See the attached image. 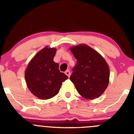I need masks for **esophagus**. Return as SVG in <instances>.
<instances>
[{"label": "esophagus", "instance_id": "1", "mask_svg": "<svg viewBox=\"0 0 134 134\" xmlns=\"http://www.w3.org/2000/svg\"><path fill=\"white\" fill-rule=\"evenodd\" d=\"M65 74H66V75L68 76V77H70V70H66V72H65Z\"/></svg>", "mask_w": 134, "mask_h": 134}]
</instances>
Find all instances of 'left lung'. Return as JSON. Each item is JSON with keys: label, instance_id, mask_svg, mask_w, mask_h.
<instances>
[{"label": "left lung", "instance_id": "8db88e82", "mask_svg": "<svg viewBox=\"0 0 134 134\" xmlns=\"http://www.w3.org/2000/svg\"><path fill=\"white\" fill-rule=\"evenodd\" d=\"M70 50L77 61L70 79L82 97L98 98L108 86V64L97 52L85 44L74 46Z\"/></svg>", "mask_w": 134, "mask_h": 134}]
</instances>
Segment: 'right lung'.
Returning a JSON list of instances; mask_svg holds the SVG:
<instances>
[{
    "mask_svg": "<svg viewBox=\"0 0 134 134\" xmlns=\"http://www.w3.org/2000/svg\"><path fill=\"white\" fill-rule=\"evenodd\" d=\"M56 49L48 47L40 51L31 60L25 71L26 82L30 91L39 99H51L58 93L62 82L68 76L54 62Z\"/></svg>",
    "mask_w": 134,
    "mask_h": 134,
    "instance_id": "1",
    "label": "right lung"
}]
</instances>
